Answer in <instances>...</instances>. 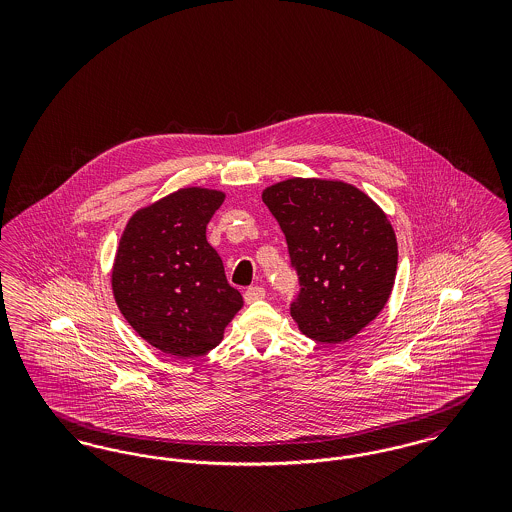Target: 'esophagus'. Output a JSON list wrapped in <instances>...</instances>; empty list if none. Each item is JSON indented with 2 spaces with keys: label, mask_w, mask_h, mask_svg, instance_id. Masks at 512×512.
<instances>
[{
  "label": "esophagus",
  "mask_w": 512,
  "mask_h": 512,
  "mask_svg": "<svg viewBox=\"0 0 512 512\" xmlns=\"http://www.w3.org/2000/svg\"><path fill=\"white\" fill-rule=\"evenodd\" d=\"M265 288H261V286H253V288H247L244 293L245 303H255V301H259V299H265Z\"/></svg>",
  "instance_id": "esophagus-1"
}]
</instances>
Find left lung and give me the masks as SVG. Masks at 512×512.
<instances>
[{"instance_id":"left-lung-1","label":"left lung","mask_w":512,"mask_h":512,"mask_svg":"<svg viewBox=\"0 0 512 512\" xmlns=\"http://www.w3.org/2000/svg\"><path fill=\"white\" fill-rule=\"evenodd\" d=\"M301 290L290 307L299 330L324 343L357 336L390 299L397 240L388 215L341 180L288 178L263 190Z\"/></svg>"}]
</instances>
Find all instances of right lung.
Segmentation results:
<instances>
[{
    "label": "right lung",
    "mask_w": 512,
    "mask_h": 512,
    "mask_svg": "<svg viewBox=\"0 0 512 512\" xmlns=\"http://www.w3.org/2000/svg\"><path fill=\"white\" fill-rule=\"evenodd\" d=\"M224 197L192 186L149 203L128 219L115 253L111 288L122 317L149 345L178 359L217 347L244 307L205 236Z\"/></svg>",
    "instance_id": "add662e5"
}]
</instances>
